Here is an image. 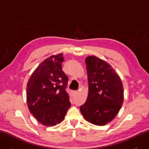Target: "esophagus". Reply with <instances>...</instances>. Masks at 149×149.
I'll list each match as a JSON object with an SVG mask.
<instances>
[{
    "label": "esophagus",
    "instance_id": "1",
    "mask_svg": "<svg viewBox=\"0 0 149 149\" xmlns=\"http://www.w3.org/2000/svg\"><path fill=\"white\" fill-rule=\"evenodd\" d=\"M77 91H73V92H72V95H75L77 94Z\"/></svg>",
    "mask_w": 149,
    "mask_h": 149
}]
</instances>
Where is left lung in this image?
<instances>
[{
	"instance_id": "8db88e82",
	"label": "left lung",
	"mask_w": 149,
	"mask_h": 149,
	"mask_svg": "<svg viewBox=\"0 0 149 149\" xmlns=\"http://www.w3.org/2000/svg\"><path fill=\"white\" fill-rule=\"evenodd\" d=\"M88 81V95L80 106L85 120L96 125L111 122L121 109L123 87L121 79L111 66L96 56L85 59Z\"/></svg>"
}]
</instances>
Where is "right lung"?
<instances>
[{"label": "right lung", "mask_w": 149, "mask_h": 149, "mask_svg": "<svg viewBox=\"0 0 149 149\" xmlns=\"http://www.w3.org/2000/svg\"><path fill=\"white\" fill-rule=\"evenodd\" d=\"M63 59V54L47 58L27 82L28 108L37 121L45 126L61 123L71 106L66 91L68 79L62 70Z\"/></svg>", "instance_id": "obj_1"}]
</instances>
